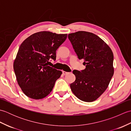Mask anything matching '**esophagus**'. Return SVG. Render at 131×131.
<instances>
[{
	"label": "esophagus",
	"mask_w": 131,
	"mask_h": 131,
	"mask_svg": "<svg viewBox=\"0 0 131 131\" xmlns=\"http://www.w3.org/2000/svg\"><path fill=\"white\" fill-rule=\"evenodd\" d=\"M68 73V72H66V71H62V74L63 75H66V74H67Z\"/></svg>",
	"instance_id": "esophagus-1"
}]
</instances>
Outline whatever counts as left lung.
<instances>
[{
	"label": "left lung",
	"mask_w": 131,
	"mask_h": 131,
	"mask_svg": "<svg viewBox=\"0 0 131 131\" xmlns=\"http://www.w3.org/2000/svg\"><path fill=\"white\" fill-rule=\"evenodd\" d=\"M79 60L83 59L84 70H73L75 80L70 84L73 93L85 102L95 101L106 90L114 74L112 49L98 36L79 31L68 35Z\"/></svg>",
	"instance_id": "left-lung-1"
}]
</instances>
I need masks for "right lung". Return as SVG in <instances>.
I'll return each instance as SVG.
<instances>
[{
  "instance_id": "obj_1",
  "label": "right lung",
  "mask_w": 131,
  "mask_h": 131,
  "mask_svg": "<svg viewBox=\"0 0 131 131\" xmlns=\"http://www.w3.org/2000/svg\"><path fill=\"white\" fill-rule=\"evenodd\" d=\"M66 38L67 34L40 31L30 35L21 44L13 69L19 86L27 97L39 100L52 91L62 71L49 66V60H56V50Z\"/></svg>"
}]
</instances>
